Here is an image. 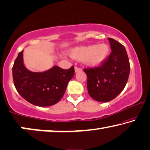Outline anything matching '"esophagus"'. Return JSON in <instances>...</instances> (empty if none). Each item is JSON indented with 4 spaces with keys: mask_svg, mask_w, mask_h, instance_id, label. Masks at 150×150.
<instances>
[{
    "mask_svg": "<svg viewBox=\"0 0 150 150\" xmlns=\"http://www.w3.org/2000/svg\"><path fill=\"white\" fill-rule=\"evenodd\" d=\"M74 71H75V72L76 73V72H79V71H81L82 70L80 68H78V67H75Z\"/></svg>",
    "mask_w": 150,
    "mask_h": 150,
    "instance_id": "1",
    "label": "esophagus"
}]
</instances>
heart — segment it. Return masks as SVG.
<instances>
[{"mask_svg": "<svg viewBox=\"0 0 150 150\" xmlns=\"http://www.w3.org/2000/svg\"><path fill=\"white\" fill-rule=\"evenodd\" d=\"M110 54V47L106 43L74 47L69 51L73 59L84 61L88 66H97L105 62Z\"/></svg>", "mask_w": 150, "mask_h": 150, "instance_id": "heart-1", "label": "heart"}]
</instances>
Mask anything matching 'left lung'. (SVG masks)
<instances>
[{"label":"left lung","instance_id":"left-lung-1","mask_svg":"<svg viewBox=\"0 0 150 150\" xmlns=\"http://www.w3.org/2000/svg\"><path fill=\"white\" fill-rule=\"evenodd\" d=\"M112 53L98 68L84 69L87 75L88 94L95 101L108 102L125 88L130 73V64L125 47L108 38Z\"/></svg>","mask_w":150,"mask_h":150}]
</instances>
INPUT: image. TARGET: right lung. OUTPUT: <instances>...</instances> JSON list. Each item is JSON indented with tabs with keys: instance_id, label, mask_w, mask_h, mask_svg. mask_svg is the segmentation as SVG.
<instances>
[{
	"instance_id": "right-lung-1",
	"label": "right lung",
	"mask_w": 150,
	"mask_h": 150,
	"mask_svg": "<svg viewBox=\"0 0 150 150\" xmlns=\"http://www.w3.org/2000/svg\"><path fill=\"white\" fill-rule=\"evenodd\" d=\"M23 54V50L19 53L12 69L17 92L34 105H55L64 96L68 83L74 75V68L64 70L55 66L42 72H34L25 68Z\"/></svg>"
}]
</instances>
